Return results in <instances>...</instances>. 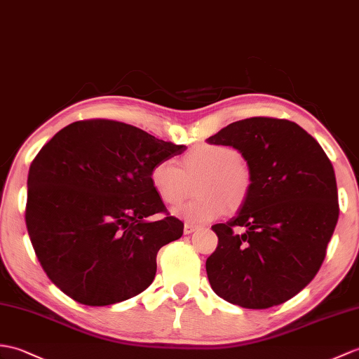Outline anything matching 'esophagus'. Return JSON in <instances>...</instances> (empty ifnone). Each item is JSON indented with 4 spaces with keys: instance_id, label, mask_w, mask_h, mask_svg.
<instances>
[{
    "instance_id": "esophagus-1",
    "label": "esophagus",
    "mask_w": 359,
    "mask_h": 359,
    "mask_svg": "<svg viewBox=\"0 0 359 359\" xmlns=\"http://www.w3.org/2000/svg\"><path fill=\"white\" fill-rule=\"evenodd\" d=\"M196 229H198V226L193 223H185V226H183V232H185V234H193Z\"/></svg>"
}]
</instances>
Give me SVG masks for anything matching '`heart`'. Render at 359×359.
<instances>
[{"label":"heart","mask_w":359,"mask_h":359,"mask_svg":"<svg viewBox=\"0 0 359 359\" xmlns=\"http://www.w3.org/2000/svg\"><path fill=\"white\" fill-rule=\"evenodd\" d=\"M149 185L165 205H179L196 182V198L172 211L177 217L205 223L243 206L254 187V174L238 149L224 144H197L180 157L179 168L171 161L154 163Z\"/></svg>","instance_id":"1"}]
</instances>
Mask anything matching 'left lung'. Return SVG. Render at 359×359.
<instances>
[{
  "instance_id": "8db88e82",
  "label": "left lung",
  "mask_w": 359,
  "mask_h": 359,
  "mask_svg": "<svg viewBox=\"0 0 359 359\" xmlns=\"http://www.w3.org/2000/svg\"><path fill=\"white\" fill-rule=\"evenodd\" d=\"M210 144L237 148L251 166L248 202L212 231L219 237L206 273L220 298L246 309H268L313 280L335 231L339 205L332 162L295 122L249 118L229 123ZM236 227H245L237 235Z\"/></svg>"
}]
</instances>
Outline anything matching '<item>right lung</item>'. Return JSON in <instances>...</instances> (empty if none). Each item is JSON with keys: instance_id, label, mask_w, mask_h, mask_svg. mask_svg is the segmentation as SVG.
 Here are the masks:
<instances>
[{"instance_id": "obj_1", "label": "right lung", "mask_w": 359, "mask_h": 359, "mask_svg": "<svg viewBox=\"0 0 359 359\" xmlns=\"http://www.w3.org/2000/svg\"><path fill=\"white\" fill-rule=\"evenodd\" d=\"M133 125L78 121L33 159L26 226L55 286L86 306L123 302L151 285L159 249L183 234L149 185L159 161L185 151ZM162 221L148 222L153 213Z\"/></svg>"}]
</instances>
